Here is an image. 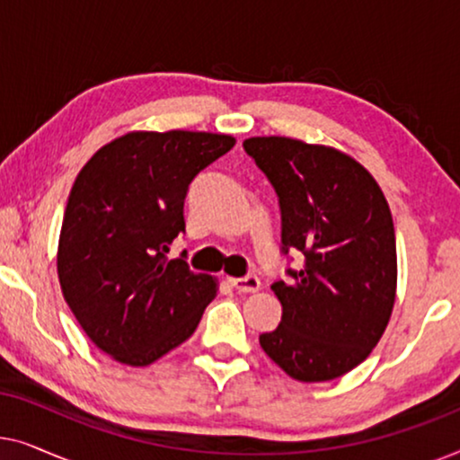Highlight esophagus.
Segmentation results:
<instances>
[{"label":"esophagus","mask_w":460,"mask_h":460,"mask_svg":"<svg viewBox=\"0 0 460 460\" xmlns=\"http://www.w3.org/2000/svg\"><path fill=\"white\" fill-rule=\"evenodd\" d=\"M230 285L234 287L238 293H255L260 291L261 282L257 276H244V279H230Z\"/></svg>","instance_id":"esophagus-1"}]
</instances>
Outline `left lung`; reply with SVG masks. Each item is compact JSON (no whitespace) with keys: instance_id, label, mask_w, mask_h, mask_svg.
<instances>
[{"instance_id":"8db88e82","label":"left lung","mask_w":460,"mask_h":460,"mask_svg":"<svg viewBox=\"0 0 460 460\" xmlns=\"http://www.w3.org/2000/svg\"><path fill=\"white\" fill-rule=\"evenodd\" d=\"M243 146L279 194L282 251L304 253L293 280L272 285L282 318L260 345L293 379H337L367 360L392 318L398 257L385 194L332 146L285 136Z\"/></svg>"}]
</instances>
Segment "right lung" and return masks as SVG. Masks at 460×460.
Wrapping results in <instances>:
<instances>
[{"instance_id": "obj_1", "label": "right lung", "mask_w": 460, "mask_h": 460, "mask_svg": "<svg viewBox=\"0 0 460 460\" xmlns=\"http://www.w3.org/2000/svg\"><path fill=\"white\" fill-rule=\"evenodd\" d=\"M236 140L211 131H129L104 144L68 194L58 241L65 301L112 360L148 367L192 335L217 280L167 260L194 175Z\"/></svg>"}]
</instances>
